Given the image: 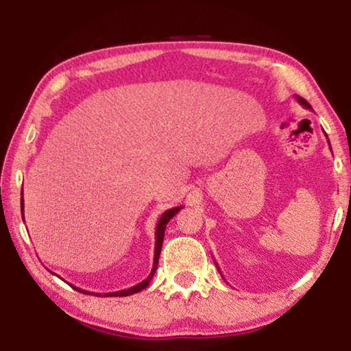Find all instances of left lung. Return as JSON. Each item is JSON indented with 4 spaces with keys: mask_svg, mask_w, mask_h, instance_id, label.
<instances>
[{
    "mask_svg": "<svg viewBox=\"0 0 351 351\" xmlns=\"http://www.w3.org/2000/svg\"><path fill=\"white\" fill-rule=\"evenodd\" d=\"M295 100H297V102H299V104L302 105V107H305V108L311 110V105H310L308 102H306L305 99H302V97H299V95H295ZM326 137H328V136H326ZM328 142H329V138H328ZM329 147H330V143H329ZM215 265H217V263H215ZM217 268H219V267H217ZM219 271H220V270H219Z\"/></svg>",
    "mask_w": 351,
    "mask_h": 351,
    "instance_id": "obj_1",
    "label": "left lung"
}]
</instances>
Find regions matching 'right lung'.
Here are the masks:
<instances>
[{"label":"right lung","mask_w":351,"mask_h":351,"mask_svg":"<svg viewBox=\"0 0 351 351\" xmlns=\"http://www.w3.org/2000/svg\"><path fill=\"white\" fill-rule=\"evenodd\" d=\"M23 195V190L22 193ZM21 208L23 210V196H21ZM182 209V206H177V208H171L167 209L166 213H162V215L160 217V220H158L156 223V232H155V257H153V268L150 271V275H148L145 280H143L142 282H138V285L129 287V289H123V291H117V292H105V297H126V295H131V294H136V292H141L142 289H145V287L150 285L152 278L153 275H155L156 271V267H158V261H160V252H161V246H162V239H165V230H166V225L169 220L174 217V215L179 213V210ZM22 219L25 220V217H23L22 214ZM52 273V271H51ZM52 275H56V273H52ZM73 289H76L78 292H83V294H89V295H102V294H97V292H89V291H84V289H80V287H76L73 285H70Z\"/></svg>","instance_id":"right-lung-1"}]
</instances>
